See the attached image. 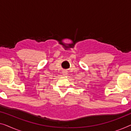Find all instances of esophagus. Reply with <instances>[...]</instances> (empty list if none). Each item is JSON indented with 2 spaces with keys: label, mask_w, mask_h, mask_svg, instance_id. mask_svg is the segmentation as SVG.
<instances>
[{
  "label": "esophagus",
  "mask_w": 131,
  "mask_h": 131,
  "mask_svg": "<svg viewBox=\"0 0 131 131\" xmlns=\"http://www.w3.org/2000/svg\"><path fill=\"white\" fill-rule=\"evenodd\" d=\"M62 73H63V76H66V75H68V72H66V71H64L62 72Z\"/></svg>",
  "instance_id": "1"
}]
</instances>
